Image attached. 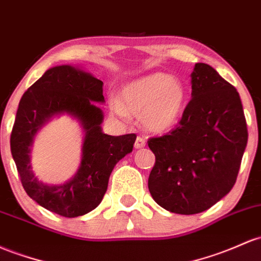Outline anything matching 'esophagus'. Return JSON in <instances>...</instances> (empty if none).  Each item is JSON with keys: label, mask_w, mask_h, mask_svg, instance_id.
<instances>
[{"label": "esophagus", "mask_w": 261, "mask_h": 261, "mask_svg": "<svg viewBox=\"0 0 261 261\" xmlns=\"http://www.w3.org/2000/svg\"><path fill=\"white\" fill-rule=\"evenodd\" d=\"M145 145H146L145 137L137 136L136 141H135V148H142V147H145Z\"/></svg>", "instance_id": "34e87169"}]
</instances>
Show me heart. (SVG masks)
I'll return each mask as SVG.
<instances>
[{"mask_svg":"<svg viewBox=\"0 0 261 261\" xmlns=\"http://www.w3.org/2000/svg\"><path fill=\"white\" fill-rule=\"evenodd\" d=\"M186 89L179 80L166 73H154L128 83L120 90V100H110L116 116L140 115L145 128L161 133L173 127L186 107Z\"/></svg>","mask_w":261,"mask_h":261,"instance_id":"obj_1","label":"heart"}]
</instances>
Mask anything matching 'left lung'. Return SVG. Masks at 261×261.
I'll use <instances>...</instances> for the list:
<instances>
[{"instance_id": "1", "label": "left lung", "mask_w": 261, "mask_h": 261, "mask_svg": "<svg viewBox=\"0 0 261 261\" xmlns=\"http://www.w3.org/2000/svg\"><path fill=\"white\" fill-rule=\"evenodd\" d=\"M191 76L192 99L178 125L147 141L156 157L151 196L166 211L186 216L207 211L230 192L248 142L237 89L204 63Z\"/></svg>"}]
</instances>
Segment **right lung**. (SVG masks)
I'll use <instances>...</instances> for the list:
<instances>
[{"label": "right lung", "instance_id": "obj_1", "mask_svg": "<svg viewBox=\"0 0 261 261\" xmlns=\"http://www.w3.org/2000/svg\"><path fill=\"white\" fill-rule=\"evenodd\" d=\"M94 102H104L101 80L71 65L50 68L23 94L11 133V152L24 191L43 208L67 218L84 216L98 207L114 167L133 151L136 140L135 134L102 133L104 115ZM61 113L78 118L85 128L82 163L70 181L45 185L32 171L30 146L36 131Z\"/></svg>", "mask_w": 261, "mask_h": 261}]
</instances>
